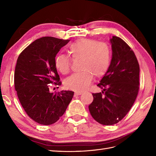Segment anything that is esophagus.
I'll return each mask as SVG.
<instances>
[{
    "label": "esophagus",
    "mask_w": 156,
    "mask_h": 156,
    "mask_svg": "<svg viewBox=\"0 0 156 156\" xmlns=\"http://www.w3.org/2000/svg\"><path fill=\"white\" fill-rule=\"evenodd\" d=\"M83 94V92H75V96H79L81 95V94Z\"/></svg>",
    "instance_id": "1"
}]
</instances>
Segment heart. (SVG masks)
Returning a JSON list of instances; mask_svg holds the SVG:
<instances>
[{
  "mask_svg": "<svg viewBox=\"0 0 156 156\" xmlns=\"http://www.w3.org/2000/svg\"><path fill=\"white\" fill-rule=\"evenodd\" d=\"M69 53L73 60L81 59V72L71 75L65 81L67 88L83 91L90 84L94 75L101 77L109 68L111 50L109 45L92 39H81L69 46ZM72 60L68 56L58 54L55 59V66L59 72L66 75L69 72Z\"/></svg>",
  "mask_w": 156,
  "mask_h": 156,
  "instance_id": "obj_1",
  "label": "heart"
}]
</instances>
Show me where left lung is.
I'll list each match as a JSON object with an SVG mask.
<instances>
[{
	"label": "left lung",
	"mask_w": 156,
	"mask_h": 156,
	"mask_svg": "<svg viewBox=\"0 0 156 156\" xmlns=\"http://www.w3.org/2000/svg\"><path fill=\"white\" fill-rule=\"evenodd\" d=\"M112 55L107 73L98 84L103 90L93 93L88 106L93 119L110 126L120 122L129 111L139 89V64L134 52L120 37L110 40Z\"/></svg>",
	"instance_id": "obj_1"
}]
</instances>
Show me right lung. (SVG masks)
<instances>
[{
  "instance_id": "1",
  "label": "right lung",
  "mask_w": 156,
  "mask_h": 156,
  "mask_svg": "<svg viewBox=\"0 0 156 156\" xmlns=\"http://www.w3.org/2000/svg\"><path fill=\"white\" fill-rule=\"evenodd\" d=\"M69 40L42 37L33 41L19 56L14 85L21 104L31 119L41 125L53 124L62 116L73 92L53 93L50 85H60L55 56Z\"/></svg>"
}]
</instances>
